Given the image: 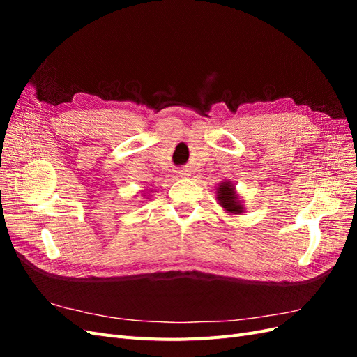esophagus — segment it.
I'll return each instance as SVG.
<instances>
[{"mask_svg":"<svg viewBox=\"0 0 357 357\" xmlns=\"http://www.w3.org/2000/svg\"><path fill=\"white\" fill-rule=\"evenodd\" d=\"M189 176H190V172H189V169H186V168H181V169L177 171V177L186 178V177H189Z\"/></svg>","mask_w":357,"mask_h":357,"instance_id":"1","label":"esophagus"}]
</instances>
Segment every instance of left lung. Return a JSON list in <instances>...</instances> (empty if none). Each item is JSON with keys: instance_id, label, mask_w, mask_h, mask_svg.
Wrapping results in <instances>:
<instances>
[{"instance_id": "obj_1", "label": "left lung", "mask_w": 357, "mask_h": 357, "mask_svg": "<svg viewBox=\"0 0 357 357\" xmlns=\"http://www.w3.org/2000/svg\"><path fill=\"white\" fill-rule=\"evenodd\" d=\"M215 198H218L219 205L226 213L241 215L245 211L238 192L235 189V185L229 180H223L219 183L218 188H215Z\"/></svg>"}]
</instances>
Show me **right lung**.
<instances>
[{
  "label": "right lung",
  "instance_id": "add662e5",
  "mask_svg": "<svg viewBox=\"0 0 357 357\" xmlns=\"http://www.w3.org/2000/svg\"><path fill=\"white\" fill-rule=\"evenodd\" d=\"M150 193H152V190H150V192H144V197H146V195L150 197Z\"/></svg>",
  "mask_w": 357,
  "mask_h": 357
}]
</instances>
